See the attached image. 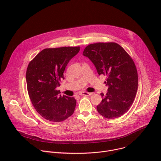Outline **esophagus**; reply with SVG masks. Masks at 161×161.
I'll use <instances>...</instances> for the list:
<instances>
[{
  "label": "esophagus",
  "instance_id": "1",
  "mask_svg": "<svg viewBox=\"0 0 161 161\" xmlns=\"http://www.w3.org/2000/svg\"><path fill=\"white\" fill-rule=\"evenodd\" d=\"M80 95H81V96H90V95H92V93L86 92H80Z\"/></svg>",
  "mask_w": 161,
  "mask_h": 161
}]
</instances>
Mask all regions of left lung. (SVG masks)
<instances>
[{
  "label": "left lung",
  "instance_id": "left-lung-1",
  "mask_svg": "<svg viewBox=\"0 0 161 161\" xmlns=\"http://www.w3.org/2000/svg\"><path fill=\"white\" fill-rule=\"evenodd\" d=\"M83 55L92 62L99 75L106 76L108 92L101 94L103 99L97 111L109 119L122 116L132 104L137 90V72L132 58L113 42L90 44Z\"/></svg>",
  "mask_w": 161,
  "mask_h": 161
}]
</instances>
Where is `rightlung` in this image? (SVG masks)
<instances>
[{
    "mask_svg": "<svg viewBox=\"0 0 161 161\" xmlns=\"http://www.w3.org/2000/svg\"><path fill=\"white\" fill-rule=\"evenodd\" d=\"M80 50V47L46 48L29 64L26 73L28 94L36 111L45 119L62 122L75 111L76 99L59 95L57 88L64 79L67 64Z\"/></svg>",
    "mask_w": 161,
    "mask_h": 161,
    "instance_id": "1",
    "label": "right lung"
}]
</instances>
